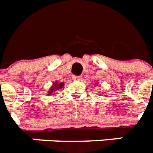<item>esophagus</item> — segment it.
Instances as JSON below:
<instances>
[{
  "label": "esophagus",
  "mask_w": 153,
  "mask_h": 153,
  "mask_svg": "<svg viewBox=\"0 0 153 153\" xmlns=\"http://www.w3.org/2000/svg\"><path fill=\"white\" fill-rule=\"evenodd\" d=\"M72 79L74 81H79L82 79L81 76H77V75H73L72 76Z\"/></svg>",
  "instance_id": "1"
}]
</instances>
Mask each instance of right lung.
<instances>
[{
  "instance_id": "add662e5",
  "label": "right lung",
  "mask_w": 153,
  "mask_h": 153,
  "mask_svg": "<svg viewBox=\"0 0 153 153\" xmlns=\"http://www.w3.org/2000/svg\"><path fill=\"white\" fill-rule=\"evenodd\" d=\"M64 86V83H57V82H53L52 85V87L51 88V90L49 91V93L50 94L48 95H54V92L57 90H59L60 88H63Z\"/></svg>"
}]
</instances>
